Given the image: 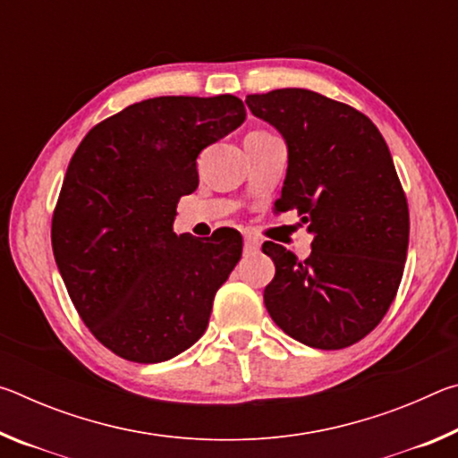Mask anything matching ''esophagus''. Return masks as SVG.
Instances as JSON below:
<instances>
[{
    "instance_id": "esophagus-1",
    "label": "esophagus",
    "mask_w": 458,
    "mask_h": 458,
    "mask_svg": "<svg viewBox=\"0 0 458 458\" xmlns=\"http://www.w3.org/2000/svg\"><path fill=\"white\" fill-rule=\"evenodd\" d=\"M260 242L254 236H244V250L246 252H259Z\"/></svg>"
}]
</instances>
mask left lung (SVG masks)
Masks as SVG:
<instances>
[{"label": "left lung", "mask_w": 458, "mask_h": 458, "mask_svg": "<svg viewBox=\"0 0 458 458\" xmlns=\"http://www.w3.org/2000/svg\"><path fill=\"white\" fill-rule=\"evenodd\" d=\"M246 105L289 145L275 210H297L315 234L305 260L262 246L276 267L267 311L301 344L344 350L377 327L404 273L410 214L392 155L366 114L319 92L278 89Z\"/></svg>", "instance_id": "8db88e82"}]
</instances>
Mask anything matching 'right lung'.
I'll return each instance as SVG.
<instances>
[{
  "mask_svg": "<svg viewBox=\"0 0 458 458\" xmlns=\"http://www.w3.org/2000/svg\"><path fill=\"white\" fill-rule=\"evenodd\" d=\"M244 119L232 95L157 97L100 121L76 147L52 250L82 323L119 358L165 361L204 335L242 236H177L175 208L198 188L199 151Z\"/></svg>",
  "mask_w": 458,
  "mask_h": 458,
  "instance_id": "1",
  "label": "right lung"
}]
</instances>
